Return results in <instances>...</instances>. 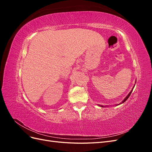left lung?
Returning a JSON list of instances; mask_svg holds the SVG:
<instances>
[{"mask_svg": "<svg viewBox=\"0 0 152 152\" xmlns=\"http://www.w3.org/2000/svg\"><path fill=\"white\" fill-rule=\"evenodd\" d=\"M133 89H134V87H133V88H132V89L131 91V92H130V93H129L128 94V95L126 96V97L125 98V99H124L123 101H122V103H121V104H122V103H124V102H126V101L129 98V96H130V95H131V93H132V90H133ZM101 106V105H100ZM101 107H103V106H101Z\"/></svg>", "mask_w": 152, "mask_h": 152, "instance_id": "8db88e82", "label": "left lung"}]
</instances>
